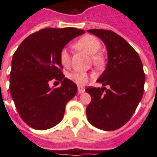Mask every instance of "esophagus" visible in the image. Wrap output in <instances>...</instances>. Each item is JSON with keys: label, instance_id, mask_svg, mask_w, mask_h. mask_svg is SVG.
Masks as SVG:
<instances>
[{"label": "esophagus", "instance_id": "obj_1", "mask_svg": "<svg viewBox=\"0 0 157 157\" xmlns=\"http://www.w3.org/2000/svg\"><path fill=\"white\" fill-rule=\"evenodd\" d=\"M77 89H78V93H83L85 91V88H83V87H81V86H78Z\"/></svg>", "mask_w": 157, "mask_h": 157}]
</instances>
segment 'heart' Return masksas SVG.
<instances>
[{
    "label": "heart",
    "instance_id": "obj_1",
    "mask_svg": "<svg viewBox=\"0 0 157 157\" xmlns=\"http://www.w3.org/2000/svg\"><path fill=\"white\" fill-rule=\"evenodd\" d=\"M76 49L81 50L88 54L92 55V60L95 66L97 68H103L105 64V57L103 53L99 52L101 48V41L93 35H85L76 40L73 44ZM60 61L63 66L68 67L70 64V56L66 48H63L60 52ZM70 81L77 85H85L89 81L90 76L83 71L76 70L69 72L67 75Z\"/></svg>",
    "mask_w": 157,
    "mask_h": 157
}]
</instances>
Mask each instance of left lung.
I'll return each instance as SVG.
<instances>
[{"mask_svg":"<svg viewBox=\"0 0 157 157\" xmlns=\"http://www.w3.org/2000/svg\"><path fill=\"white\" fill-rule=\"evenodd\" d=\"M88 32L103 40L109 60L106 69L97 80L103 88L89 86L85 89L92 97L86 109L87 118L100 129H118L129 121L143 97L145 82L143 64L136 50L113 31Z\"/></svg>","mask_w":157,"mask_h":157,"instance_id":"obj_1","label":"left lung"}]
</instances>
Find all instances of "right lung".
Masks as SVG:
<instances>
[{"label":"right lung","mask_w":157,"mask_h":157,"mask_svg":"<svg viewBox=\"0 0 157 157\" xmlns=\"http://www.w3.org/2000/svg\"><path fill=\"white\" fill-rule=\"evenodd\" d=\"M85 31L75 28H46L26 37L14 52L9 91L20 117L28 125L45 130L63 119L65 106L77 87L63 74L60 52ZM62 82L49 87L51 80Z\"/></svg>","instance_id":"1"}]
</instances>
